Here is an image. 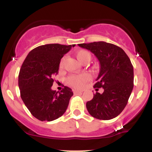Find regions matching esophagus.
Segmentation results:
<instances>
[{
    "mask_svg": "<svg viewBox=\"0 0 152 152\" xmlns=\"http://www.w3.org/2000/svg\"><path fill=\"white\" fill-rule=\"evenodd\" d=\"M73 92L74 93H82V90H76V89H73Z\"/></svg>",
    "mask_w": 152,
    "mask_h": 152,
    "instance_id": "obj_1",
    "label": "esophagus"
}]
</instances>
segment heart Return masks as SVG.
Segmentation results:
<instances>
[{
  "mask_svg": "<svg viewBox=\"0 0 152 152\" xmlns=\"http://www.w3.org/2000/svg\"><path fill=\"white\" fill-rule=\"evenodd\" d=\"M76 56L78 60L82 63L88 62L91 58V54L90 52L86 50H80L76 52ZM65 62V57L62 58L60 61V66H62ZM90 79V75L87 73H83V74L79 75H71L67 79V83L71 87L75 88L80 89L83 87L86 82H88Z\"/></svg>",
  "mask_w": 152,
  "mask_h": 152,
  "instance_id": "b5f03b06",
  "label": "heart"
}]
</instances>
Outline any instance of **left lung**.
<instances>
[{
    "mask_svg": "<svg viewBox=\"0 0 152 152\" xmlns=\"http://www.w3.org/2000/svg\"><path fill=\"white\" fill-rule=\"evenodd\" d=\"M99 59L100 71L93 87H103V93L93 94L86 104L89 113L99 120H110L121 114L128 103L134 87V70L121 48L106 42L79 44Z\"/></svg>",
    "mask_w": 152,
    "mask_h": 152,
    "instance_id": "8db88e82",
    "label": "left lung"
}]
</instances>
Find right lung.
I'll use <instances>...</instances> for the list:
<instances>
[{"label": "right lung", "instance_id": "right-lung-1", "mask_svg": "<svg viewBox=\"0 0 152 152\" xmlns=\"http://www.w3.org/2000/svg\"><path fill=\"white\" fill-rule=\"evenodd\" d=\"M75 45L47 44L28 53L19 76L20 96L32 115L41 121L56 120L66 111L73 96L70 87L60 92L51 90L53 76L59 73V63L64 55Z\"/></svg>", "mask_w": 152, "mask_h": 152}]
</instances>
